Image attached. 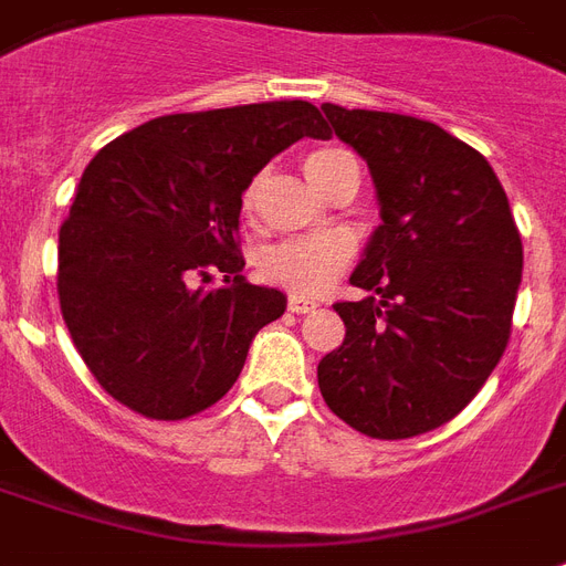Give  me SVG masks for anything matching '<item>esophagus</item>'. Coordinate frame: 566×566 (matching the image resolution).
Segmentation results:
<instances>
[{
  "label": "esophagus",
  "instance_id": "34e87169",
  "mask_svg": "<svg viewBox=\"0 0 566 566\" xmlns=\"http://www.w3.org/2000/svg\"><path fill=\"white\" fill-rule=\"evenodd\" d=\"M314 308H317V305H314L312 300H302V296H291V300H287V312L293 314H308L314 312Z\"/></svg>",
  "mask_w": 566,
  "mask_h": 566
}]
</instances>
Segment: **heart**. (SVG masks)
Wrapping results in <instances>:
<instances>
[{
	"label": "heart",
	"mask_w": 566,
	"mask_h": 566,
	"mask_svg": "<svg viewBox=\"0 0 566 566\" xmlns=\"http://www.w3.org/2000/svg\"><path fill=\"white\" fill-rule=\"evenodd\" d=\"M356 166V159L340 148H314L302 159V171L314 187L329 196L340 175ZM261 196V178L249 180L243 189V210H254ZM353 261V243L344 234L296 237L266 245L258 254V270L266 282L279 284L293 296H317L338 279Z\"/></svg>",
	"instance_id": "1"
}]
</instances>
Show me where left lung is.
Segmentation results:
<instances>
[{"label": "left lung", "mask_w": 566, "mask_h": 566, "mask_svg": "<svg viewBox=\"0 0 566 566\" xmlns=\"http://www.w3.org/2000/svg\"><path fill=\"white\" fill-rule=\"evenodd\" d=\"M370 168L379 228L338 302L344 344L317 365L326 407L374 439L437 430L481 391L511 338L523 240L481 154L430 120L321 106Z\"/></svg>", "instance_id": "left-lung-1"}]
</instances>
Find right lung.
<instances>
[{
	"mask_svg": "<svg viewBox=\"0 0 566 566\" xmlns=\"http://www.w3.org/2000/svg\"><path fill=\"white\" fill-rule=\"evenodd\" d=\"M305 136L329 139L305 101L180 112L85 166L59 231V302L82 361L118 403L178 421L234 386L258 329L287 305L240 275L243 189ZM210 269L227 273L226 289L203 287Z\"/></svg>",
	"mask_w": 566,
	"mask_h": 566,
	"instance_id": "1",
	"label": "right lung"
}]
</instances>
